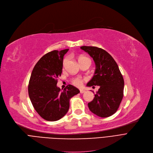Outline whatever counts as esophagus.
Masks as SVG:
<instances>
[{"mask_svg":"<svg viewBox=\"0 0 153 153\" xmlns=\"http://www.w3.org/2000/svg\"><path fill=\"white\" fill-rule=\"evenodd\" d=\"M84 92H85V90H84V89H81V90H80V93H81V94H84Z\"/></svg>","mask_w":153,"mask_h":153,"instance_id":"1","label":"esophagus"}]
</instances>
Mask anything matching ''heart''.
Returning <instances> with one entry per match:
<instances>
[{"label": "heart", "instance_id": "b5f03b06", "mask_svg": "<svg viewBox=\"0 0 153 153\" xmlns=\"http://www.w3.org/2000/svg\"><path fill=\"white\" fill-rule=\"evenodd\" d=\"M83 58H85V57H81V58H79V61H80V60L83 59ZM66 62H67V59H64V61H63V64H65ZM71 82L74 85L77 86V87H80V86H81L82 85L83 79L81 77H74V78H73V79H72Z\"/></svg>", "mask_w": 153, "mask_h": 153}]
</instances>
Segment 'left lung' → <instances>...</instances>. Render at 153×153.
<instances>
[{
  "label": "left lung",
  "instance_id": "1",
  "mask_svg": "<svg viewBox=\"0 0 153 153\" xmlns=\"http://www.w3.org/2000/svg\"><path fill=\"white\" fill-rule=\"evenodd\" d=\"M81 49L89 54L95 64L94 75L87 86H100L88 107L100 117H110L117 111L122 100L123 77L117 62L106 51L95 46H83Z\"/></svg>",
  "mask_w": 153,
  "mask_h": 153
}]
</instances>
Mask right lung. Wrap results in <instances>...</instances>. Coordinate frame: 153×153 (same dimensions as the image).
<instances>
[{
  "label": "right lung",
  "mask_w": 153,
  "mask_h": 153,
  "mask_svg": "<svg viewBox=\"0 0 153 153\" xmlns=\"http://www.w3.org/2000/svg\"><path fill=\"white\" fill-rule=\"evenodd\" d=\"M69 49L48 53L35 66L30 76L28 95L37 113L47 121L54 122L65 115L69 108V100L80 92L69 84L61 91L57 79L62 71L64 56Z\"/></svg>",
  "instance_id": "obj_1"
}]
</instances>
